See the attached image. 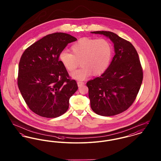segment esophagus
<instances>
[{
  "instance_id": "34e87169",
  "label": "esophagus",
  "mask_w": 161,
  "mask_h": 161,
  "mask_svg": "<svg viewBox=\"0 0 161 161\" xmlns=\"http://www.w3.org/2000/svg\"><path fill=\"white\" fill-rule=\"evenodd\" d=\"M77 84H78V87H80V86L85 85V83L83 82V81H78V82H77Z\"/></svg>"
}]
</instances>
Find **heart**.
<instances>
[{
	"label": "heart",
	"instance_id": "1",
	"mask_svg": "<svg viewBox=\"0 0 161 161\" xmlns=\"http://www.w3.org/2000/svg\"><path fill=\"white\" fill-rule=\"evenodd\" d=\"M72 53L63 50L59 55L61 64L69 72L74 71L80 61L82 67L72 74L78 80H83L91 75L102 74L109 64L113 49L111 44L104 39L83 38L74 44Z\"/></svg>",
	"mask_w": 161,
	"mask_h": 161
}]
</instances>
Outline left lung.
<instances>
[{"mask_svg":"<svg viewBox=\"0 0 161 161\" xmlns=\"http://www.w3.org/2000/svg\"><path fill=\"white\" fill-rule=\"evenodd\" d=\"M109 38L115 55L104 73L86 85L92 111L103 116H113L127 110L136 98L143 80L138 53L132 44L108 31H92Z\"/></svg>","mask_w":161,"mask_h":161,"instance_id":"8db88e82","label":"left lung"}]
</instances>
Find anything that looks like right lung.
Segmentation results:
<instances>
[{
    "mask_svg": "<svg viewBox=\"0 0 161 161\" xmlns=\"http://www.w3.org/2000/svg\"><path fill=\"white\" fill-rule=\"evenodd\" d=\"M76 38L54 33L26 48L19 63L18 85L29 108L38 115L55 118L65 113L69 98L78 89L59 55Z\"/></svg>",
    "mask_w": 161,
    "mask_h": 161,
    "instance_id": "1",
    "label": "right lung"
}]
</instances>
